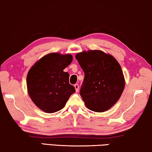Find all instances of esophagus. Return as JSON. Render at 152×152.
<instances>
[{
    "mask_svg": "<svg viewBox=\"0 0 152 152\" xmlns=\"http://www.w3.org/2000/svg\"><path fill=\"white\" fill-rule=\"evenodd\" d=\"M74 87H75L76 91L78 92V90H79V85H78V84H75V85H74Z\"/></svg>",
    "mask_w": 152,
    "mask_h": 152,
    "instance_id": "obj_1",
    "label": "esophagus"
}]
</instances>
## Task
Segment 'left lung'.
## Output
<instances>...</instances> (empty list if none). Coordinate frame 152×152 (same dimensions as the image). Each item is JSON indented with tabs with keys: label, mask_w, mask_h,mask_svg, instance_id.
I'll return each instance as SVG.
<instances>
[{
	"label": "left lung",
	"mask_w": 152,
	"mask_h": 152,
	"mask_svg": "<svg viewBox=\"0 0 152 152\" xmlns=\"http://www.w3.org/2000/svg\"><path fill=\"white\" fill-rule=\"evenodd\" d=\"M76 58L85 73L80 95L86 106L98 113L110 109L125 87L119 63L112 55L98 50L78 53Z\"/></svg>",
	"instance_id": "1"
}]
</instances>
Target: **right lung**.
Here are the masks:
<instances>
[{
	"mask_svg": "<svg viewBox=\"0 0 152 152\" xmlns=\"http://www.w3.org/2000/svg\"><path fill=\"white\" fill-rule=\"evenodd\" d=\"M71 54L50 53L36 62L26 77L27 90L34 104L45 113L61 110L72 94L74 86L69 75L63 71L72 63Z\"/></svg>",
	"mask_w": 152,
	"mask_h": 152,
	"instance_id": "add662e5",
	"label": "right lung"
}]
</instances>
